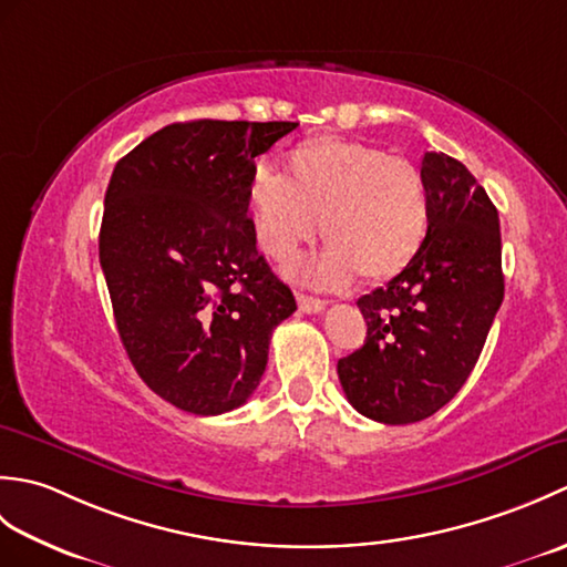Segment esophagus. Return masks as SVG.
I'll list each match as a JSON object with an SVG mask.
<instances>
[{
	"label": "esophagus",
	"mask_w": 567,
	"mask_h": 567,
	"mask_svg": "<svg viewBox=\"0 0 567 567\" xmlns=\"http://www.w3.org/2000/svg\"><path fill=\"white\" fill-rule=\"evenodd\" d=\"M297 305L302 311H307V315H319V311H323V307H327V302L319 297H309V295H297Z\"/></svg>",
	"instance_id": "34e87169"
}]
</instances>
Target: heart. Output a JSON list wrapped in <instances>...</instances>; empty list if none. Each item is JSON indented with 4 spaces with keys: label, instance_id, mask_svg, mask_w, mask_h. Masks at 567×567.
Masks as SVG:
<instances>
[{
    "label": "heart",
    "instance_id": "obj_1",
    "mask_svg": "<svg viewBox=\"0 0 567 567\" xmlns=\"http://www.w3.org/2000/svg\"><path fill=\"white\" fill-rule=\"evenodd\" d=\"M248 207L260 248L290 260L317 236L329 248L302 275L336 287L358 272L384 280L416 256L429 226L424 179L412 163L365 143L317 138L285 161V177L258 171L248 185Z\"/></svg>",
    "mask_w": 567,
    "mask_h": 567
}]
</instances>
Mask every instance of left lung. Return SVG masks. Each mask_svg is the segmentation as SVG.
<instances>
[{"label": "left lung", "mask_w": 567, "mask_h": 567, "mask_svg": "<svg viewBox=\"0 0 567 567\" xmlns=\"http://www.w3.org/2000/svg\"><path fill=\"white\" fill-rule=\"evenodd\" d=\"M429 228L392 280L358 299L365 343L339 360L341 388L380 424H414L449 404L473 372L504 299L499 216L467 167L421 161Z\"/></svg>", "instance_id": "1"}]
</instances>
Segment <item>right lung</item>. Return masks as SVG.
Returning <instances> with one entry per match:
<instances>
[{"label":"right lung","instance_id":"right-lung-1","mask_svg":"<svg viewBox=\"0 0 567 567\" xmlns=\"http://www.w3.org/2000/svg\"><path fill=\"white\" fill-rule=\"evenodd\" d=\"M295 122L171 124L116 163L100 262L141 380L189 414L244 404L275 327L297 309L256 248L248 185L256 155Z\"/></svg>","mask_w":567,"mask_h":567}]
</instances>
